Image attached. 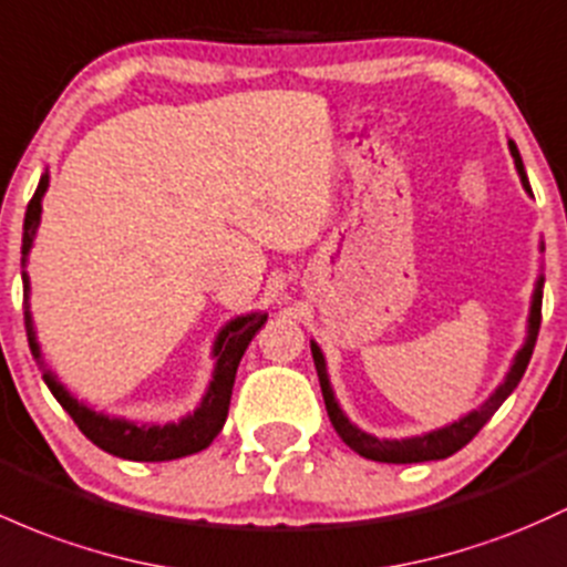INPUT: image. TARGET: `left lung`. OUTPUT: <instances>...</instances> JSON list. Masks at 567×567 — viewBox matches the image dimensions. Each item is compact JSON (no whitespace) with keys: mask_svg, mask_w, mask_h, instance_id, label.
<instances>
[{"mask_svg":"<svg viewBox=\"0 0 567 567\" xmlns=\"http://www.w3.org/2000/svg\"><path fill=\"white\" fill-rule=\"evenodd\" d=\"M508 151H512V155H514V166H516V172H519L522 185H525V190L533 196L530 183H527V174H525V164H522V155H519V151H516V145L512 140H508ZM540 250H544V245H540ZM540 301H544V277H538L536 290H533L530 317H527V339H525V344H522V350L516 352L512 369H508V374H506V379H503L501 388H497L495 393L476 409V412L465 414L463 420L452 422V425H446V427H439V431H431L425 435H414V439L388 441V439H377V435L354 427L352 422L344 416V412L339 409V403H336L331 382H328L326 358H322L320 347L312 341L315 369H317V377H320L322 398H326V409H328V416H331V425L336 427V433L341 435V441H344L352 452H358L360 457L377 460V463H425V460H444V457L455 455L457 450H463V446L468 444V441L474 439V435L482 431L484 425H487L489 416L501 409V403L514 393V388L519 384V379L525 377L527 363H530V358H533V347H536V339H538Z\"/></svg>","mask_w":567,"mask_h":567,"instance_id":"1","label":"left lung"}]
</instances>
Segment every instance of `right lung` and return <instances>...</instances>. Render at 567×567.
I'll return each instance as SVG.
<instances>
[{"label": "right lung", "mask_w": 567, "mask_h": 567, "mask_svg": "<svg viewBox=\"0 0 567 567\" xmlns=\"http://www.w3.org/2000/svg\"><path fill=\"white\" fill-rule=\"evenodd\" d=\"M48 190V172L40 177L34 196H31L27 217H23V264H27V255L31 250V241H34L37 226H40L42 215V196ZM23 320H27V336H29V350L34 354L37 365H40L42 379H45L48 390H51L55 401L64 406V412L72 416L74 425L83 431L85 439H91L99 450L110 452V455L123 457V460H136V463H161V460H177L185 455H196V452L207 450L215 441V435L223 431V422L228 416V403H231V390L236 369H239V360L245 354L247 344L252 341V336L264 328L266 317L264 312H252L245 317H236L228 322L215 339L213 354L217 358L213 382H209L207 395L202 398L198 409L188 416H183L179 422H169V425H136V422L117 420V416L96 414L93 409L78 403V398L70 395V390L53 377V371L45 369L42 363L40 344H37L34 326H31V312H29V277L23 271Z\"/></svg>", "instance_id": "obj_1"}]
</instances>
